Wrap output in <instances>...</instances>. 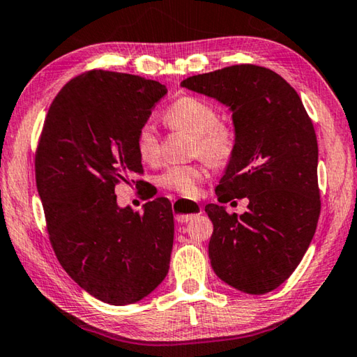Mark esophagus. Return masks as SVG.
Returning a JSON list of instances; mask_svg holds the SVG:
<instances>
[{
  "label": "esophagus",
  "mask_w": 357,
  "mask_h": 357,
  "mask_svg": "<svg viewBox=\"0 0 357 357\" xmlns=\"http://www.w3.org/2000/svg\"><path fill=\"white\" fill-rule=\"evenodd\" d=\"M173 209L176 213V220L181 224H185L194 218L202 214V206L197 202H192L188 199H179L173 203Z\"/></svg>",
  "instance_id": "esophagus-1"
}]
</instances>
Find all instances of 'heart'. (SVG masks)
<instances>
[{"instance_id":"b5f03b06","label":"heart","mask_w":357,"mask_h":357,"mask_svg":"<svg viewBox=\"0 0 357 357\" xmlns=\"http://www.w3.org/2000/svg\"><path fill=\"white\" fill-rule=\"evenodd\" d=\"M167 126L194 137L192 151L208 162L225 163L231 157L236 146L234 128L218 121V112L208 101L197 97H181L168 106L163 114ZM137 152L144 163H155L160 155L158 137L152 123L141 126L137 133ZM206 176L202 165H173L168 167L160 176L158 184L163 189L179 192L181 195L192 197Z\"/></svg>"}]
</instances>
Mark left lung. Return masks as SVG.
Wrapping results in <instances>:
<instances>
[{"instance_id": "1", "label": "left lung", "mask_w": 357, "mask_h": 357, "mask_svg": "<svg viewBox=\"0 0 357 357\" xmlns=\"http://www.w3.org/2000/svg\"><path fill=\"white\" fill-rule=\"evenodd\" d=\"M181 86L231 112L236 146L216 188L220 203L250 200L248 211L205 206L213 222L211 267L241 292L267 294L301 264L318 225V141L298 93L275 71L235 65Z\"/></svg>"}]
</instances>
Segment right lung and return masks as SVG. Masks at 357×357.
<instances>
[{"label":"right lung","instance_id":"add662e5","mask_svg":"<svg viewBox=\"0 0 357 357\" xmlns=\"http://www.w3.org/2000/svg\"><path fill=\"white\" fill-rule=\"evenodd\" d=\"M167 92L126 73H86L52 101L38 146L36 185L55 256L84 291L116 307L143 301L169 268L168 200L138 214L119 206L114 192L143 172L137 133Z\"/></svg>","mask_w":357,"mask_h":357}]
</instances>
